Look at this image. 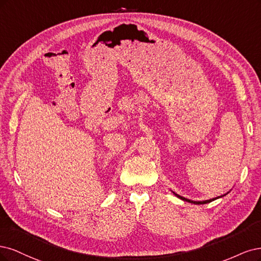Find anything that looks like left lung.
Instances as JSON below:
<instances>
[{
	"label": "left lung",
	"instance_id": "obj_1",
	"mask_svg": "<svg viewBox=\"0 0 261 261\" xmlns=\"http://www.w3.org/2000/svg\"><path fill=\"white\" fill-rule=\"evenodd\" d=\"M173 194H174L176 197L181 198L182 200H186V201H189V203H192V204H196V205H201V204H208V203H210V201H213V200H215V199H217V198H218V197H216V198H213V199L203 200V201H194V200H191V199H188V198H186V197H182V196H180V195H178V194H175L174 192H173ZM224 195H225V194H224ZM219 197H221V196H219Z\"/></svg>",
	"mask_w": 261,
	"mask_h": 261
}]
</instances>
